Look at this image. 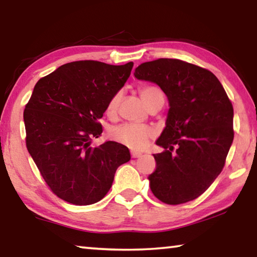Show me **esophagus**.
I'll return each instance as SVG.
<instances>
[{
  "instance_id": "1",
  "label": "esophagus",
  "mask_w": 257,
  "mask_h": 257,
  "mask_svg": "<svg viewBox=\"0 0 257 257\" xmlns=\"http://www.w3.org/2000/svg\"><path fill=\"white\" fill-rule=\"evenodd\" d=\"M143 154L139 153V152H136V151H132V158L134 159H137V158H141Z\"/></svg>"
}]
</instances>
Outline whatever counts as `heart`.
I'll return each instance as SVG.
<instances>
[{
  "label": "heart",
  "instance_id": "heart-1",
  "mask_svg": "<svg viewBox=\"0 0 257 257\" xmlns=\"http://www.w3.org/2000/svg\"><path fill=\"white\" fill-rule=\"evenodd\" d=\"M141 96L145 104L151 101V98L155 95H163L162 92L156 87L147 86L141 88ZM121 93H115L110 98L106 105V113L108 115H113L118 110L119 102H120ZM156 136V130L151 127V125L142 124V123H134L128 122L118 125L112 130V137L120 144L129 147L132 150L141 151L144 150L149 145L151 139H153Z\"/></svg>",
  "mask_w": 257,
  "mask_h": 257
}]
</instances>
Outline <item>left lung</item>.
I'll return each mask as SVG.
<instances>
[{
    "mask_svg": "<svg viewBox=\"0 0 257 257\" xmlns=\"http://www.w3.org/2000/svg\"><path fill=\"white\" fill-rule=\"evenodd\" d=\"M134 75L158 85L170 106L156 141L165 151L154 154L156 169L149 177L152 193L170 205L193 201L224 167L233 141L232 104L211 71L185 61L145 62Z\"/></svg>",
    "mask_w": 257,
    "mask_h": 257,
    "instance_id": "obj_1",
    "label": "left lung"
}]
</instances>
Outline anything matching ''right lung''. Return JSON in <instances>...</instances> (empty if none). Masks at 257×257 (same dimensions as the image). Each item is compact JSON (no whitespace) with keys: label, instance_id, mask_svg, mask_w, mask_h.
<instances>
[{"label":"right lung","instance_id":"right-lung-1","mask_svg":"<svg viewBox=\"0 0 257 257\" xmlns=\"http://www.w3.org/2000/svg\"><path fill=\"white\" fill-rule=\"evenodd\" d=\"M133 66L76 61L35 85L24 112L26 145L46 184L63 201L75 205L101 201L116 169L130 160L128 147L119 143L90 144L102 134L98 120Z\"/></svg>","mask_w":257,"mask_h":257}]
</instances>
